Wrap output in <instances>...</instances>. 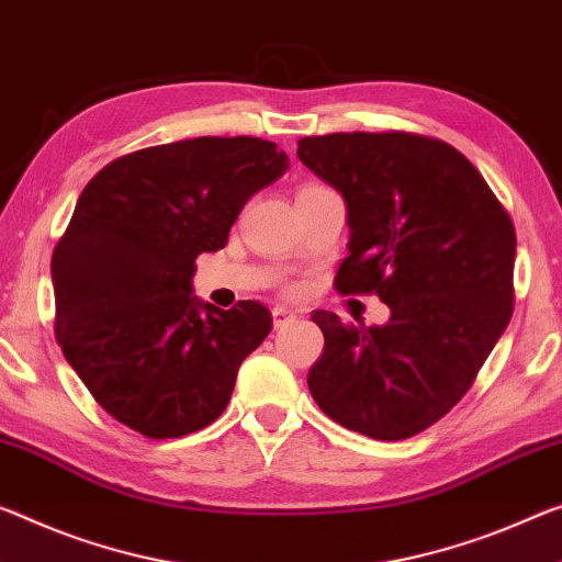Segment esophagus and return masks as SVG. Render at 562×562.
Segmentation results:
<instances>
[{
	"label": "esophagus",
	"mask_w": 562,
	"mask_h": 562,
	"mask_svg": "<svg viewBox=\"0 0 562 562\" xmlns=\"http://www.w3.org/2000/svg\"><path fill=\"white\" fill-rule=\"evenodd\" d=\"M295 313H292V310H288V307H272V323H274V329H282V327H288L290 323H295Z\"/></svg>",
	"instance_id": "obj_1"
}]
</instances>
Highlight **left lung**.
Returning a JSON list of instances; mask_svg holds the SVG:
<instances>
[{
	"mask_svg": "<svg viewBox=\"0 0 562 562\" xmlns=\"http://www.w3.org/2000/svg\"><path fill=\"white\" fill-rule=\"evenodd\" d=\"M297 157L345 200L350 255L335 288L390 307L372 327L313 313L325 350L310 393L347 430L413 438L460 403L510 323L513 220L448 142L337 132L300 139Z\"/></svg>",
	"mask_w": 562,
	"mask_h": 562,
	"instance_id": "left-lung-1",
	"label": "left lung"
}]
</instances>
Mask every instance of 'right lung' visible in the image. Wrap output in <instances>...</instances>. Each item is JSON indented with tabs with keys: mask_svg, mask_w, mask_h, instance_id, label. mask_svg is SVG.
Segmentation results:
<instances>
[{
	"mask_svg": "<svg viewBox=\"0 0 562 562\" xmlns=\"http://www.w3.org/2000/svg\"><path fill=\"white\" fill-rule=\"evenodd\" d=\"M288 169L260 137H198L114 159L77 200L52 255L55 335L114 420L167 440L215 423L270 335L255 300L192 295L194 260L227 245L247 200Z\"/></svg>",
	"mask_w": 562,
	"mask_h": 562,
	"instance_id": "obj_1",
	"label": "right lung"
}]
</instances>
